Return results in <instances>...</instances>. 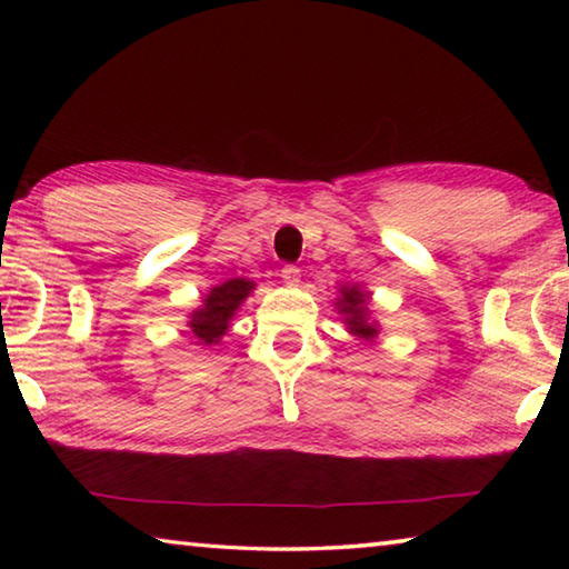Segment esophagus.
I'll return each instance as SVG.
<instances>
[{
	"label": "esophagus",
	"mask_w": 569,
	"mask_h": 569,
	"mask_svg": "<svg viewBox=\"0 0 569 569\" xmlns=\"http://www.w3.org/2000/svg\"><path fill=\"white\" fill-rule=\"evenodd\" d=\"M281 278H283V283H286V286H298V283H301V268H296V266H283Z\"/></svg>",
	"instance_id": "esophagus-1"
}]
</instances>
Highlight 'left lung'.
<instances>
[{
	"instance_id": "obj_1",
	"label": "left lung",
	"mask_w": 569,
	"mask_h": 569,
	"mask_svg": "<svg viewBox=\"0 0 569 569\" xmlns=\"http://www.w3.org/2000/svg\"><path fill=\"white\" fill-rule=\"evenodd\" d=\"M336 311L341 313V321L346 331L361 341H377L379 336V321L371 313V293L361 288L359 283L339 286V296H336Z\"/></svg>"
}]
</instances>
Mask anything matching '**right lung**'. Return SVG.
Returning <instances> with one entry per match:
<instances>
[{
    "mask_svg": "<svg viewBox=\"0 0 569 569\" xmlns=\"http://www.w3.org/2000/svg\"><path fill=\"white\" fill-rule=\"evenodd\" d=\"M253 291L256 283L250 278H228L226 283L210 288L203 296V303L188 313V326L200 349H213L220 343L233 323L238 308Z\"/></svg>",
    "mask_w": 569,
    "mask_h": 569,
    "instance_id": "obj_1",
    "label": "right lung"
}]
</instances>
